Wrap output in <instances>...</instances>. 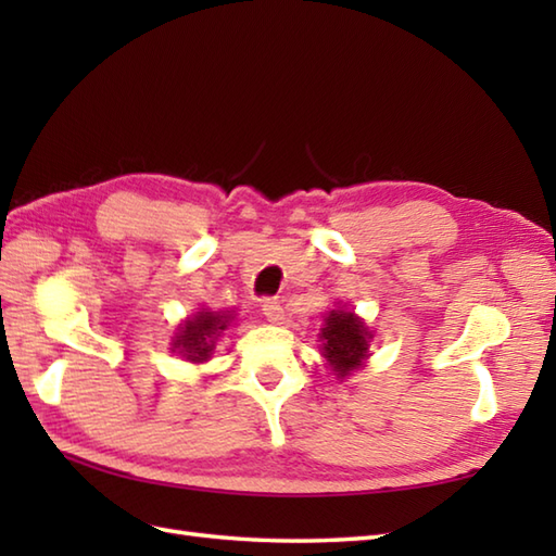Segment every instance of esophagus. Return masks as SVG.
Segmentation results:
<instances>
[{
	"instance_id": "1",
	"label": "esophagus",
	"mask_w": 556,
	"mask_h": 556,
	"mask_svg": "<svg viewBox=\"0 0 556 556\" xmlns=\"http://www.w3.org/2000/svg\"><path fill=\"white\" fill-rule=\"evenodd\" d=\"M263 313L269 323H281L285 320V308H281L277 299H265L263 301Z\"/></svg>"
}]
</instances>
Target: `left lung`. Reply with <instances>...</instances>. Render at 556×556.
<instances>
[{
    "mask_svg": "<svg viewBox=\"0 0 556 556\" xmlns=\"http://www.w3.org/2000/svg\"><path fill=\"white\" fill-rule=\"evenodd\" d=\"M372 332L353 311H329L320 329L323 356L339 380H346L356 372L365 358L370 356Z\"/></svg>",
    "mask_w": 556,
    "mask_h": 556,
    "instance_id": "left-lung-1",
    "label": "left lung"
}]
</instances>
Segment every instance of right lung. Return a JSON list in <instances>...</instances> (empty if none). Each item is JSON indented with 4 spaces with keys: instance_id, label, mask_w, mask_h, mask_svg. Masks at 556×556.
<instances>
[{
    "instance_id": "1",
    "label": "right lung",
    "mask_w": 556,
    "mask_h": 556,
    "mask_svg": "<svg viewBox=\"0 0 556 556\" xmlns=\"http://www.w3.org/2000/svg\"><path fill=\"white\" fill-rule=\"evenodd\" d=\"M231 323V311H198L179 327L172 339V351H179L186 361L205 363L215 351L217 339Z\"/></svg>"
}]
</instances>
